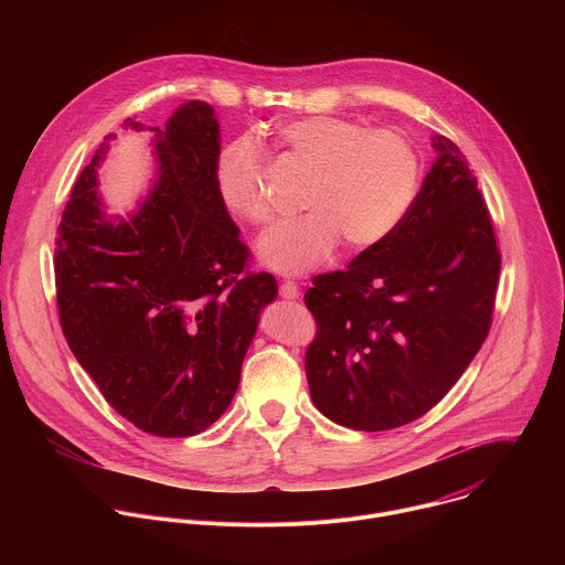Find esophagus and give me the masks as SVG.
Returning a JSON list of instances; mask_svg holds the SVG:
<instances>
[{
  "instance_id": "1",
  "label": "esophagus",
  "mask_w": 565,
  "mask_h": 565,
  "mask_svg": "<svg viewBox=\"0 0 565 565\" xmlns=\"http://www.w3.org/2000/svg\"><path fill=\"white\" fill-rule=\"evenodd\" d=\"M279 295H281L284 299H297V297H299V286H297L295 281H290V279H284V281L279 284Z\"/></svg>"
}]
</instances>
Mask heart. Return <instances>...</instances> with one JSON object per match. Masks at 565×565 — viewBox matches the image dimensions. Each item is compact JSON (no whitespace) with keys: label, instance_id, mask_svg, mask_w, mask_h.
Returning <instances> with one entry per match:
<instances>
[{"label":"heart","instance_id":"b5f03b06","mask_svg":"<svg viewBox=\"0 0 565 565\" xmlns=\"http://www.w3.org/2000/svg\"><path fill=\"white\" fill-rule=\"evenodd\" d=\"M273 142L312 170L303 194L310 212L275 225L259 244V259L273 270L308 273L327 262L340 241L349 250L375 248L416 201L420 156L405 134L306 116L279 122ZM214 185L234 218L250 225L273 221L266 163L250 138H236L218 151Z\"/></svg>","mask_w":565,"mask_h":565}]
</instances>
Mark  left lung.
<instances>
[{
    "mask_svg": "<svg viewBox=\"0 0 565 565\" xmlns=\"http://www.w3.org/2000/svg\"><path fill=\"white\" fill-rule=\"evenodd\" d=\"M409 214L349 268L312 277L306 349L315 407L358 431L425 416L486 342L501 273L494 225L465 153L445 136Z\"/></svg>",
    "mask_w": 565,
    "mask_h": 565,
    "instance_id": "obj_1",
    "label": "left lung"
}]
</instances>
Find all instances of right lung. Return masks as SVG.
Returning a JSON list of instances; mask_svg holds the SVG:
<instances>
[{"instance_id":"1","label":"right lung","mask_w":565,"mask_h":565,"mask_svg":"<svg viewBox=\"0 0 565 565\" xmlns=\"http://www.w3.org/2000/svg\"><path fill=\"white\" fill-rule=\"evenodd\" d=\"M153 131L158 179L127 221L98 196L111 136L79 172L57 225L55 295L66 344L109 405L151 436L185 438L230 407L277 281L248 268L218 201L214 109L190 100Z\"/></svg>"}]
</instances>
